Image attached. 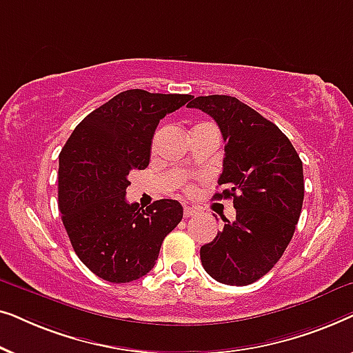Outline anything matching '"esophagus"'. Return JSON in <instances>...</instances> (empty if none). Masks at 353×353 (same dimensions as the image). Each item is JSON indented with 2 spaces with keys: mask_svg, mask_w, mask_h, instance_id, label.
Instances as JSON below:
<instances>
[{
  "mask_svg": "<svg viewBox=\"0 0 353 353\" xmlns=\"http://www.w3.org/2000/svg\"><path fill=\"white\" fill-rule=\"evenodd\" d=\"M192 215H196V209H192V207H185V210H183V216H185V219H190Z\"/></svg>",
  "mask_w": 353,
  "mask_h": 353,
  "instance_id": "34e87169",
  "label": "esophagus"
}]
</instances>
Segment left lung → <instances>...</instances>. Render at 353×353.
<instances>
[{"label": "left lung", "mask_w": 353, "mask_h": 353, "mask_svg": "<svg viewBox=\"0 0 353 353\" xmlns=\"http://www.w3.org/2000/svg\"><path fill=\"white\" fill-rule=\"evenodd\" d=\"M188 108L209 114L225 141L219 185L236 220L201 248L202 267L219 283L248 286L267 274L291 243L303 202L302 161L273 122L233 96H197Z\"/></svg>", "instance_id": "left-lung-1"}]
</instances>
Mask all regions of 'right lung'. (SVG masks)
I'll list each match as a JSON object with an SVG mask.
<instances>
[{
    "mask_svg": "<svg viewBox=\"0 0 353 353\" xmlns=\"http://www.w3.org/2000/svg\"><path fill=\"white\" fill-rule=\"evenodd\" d=\"M191 94L127 90L86 115L59 154V212L79 259L109 283H130L156 265L162 241L183 219L178 201L146 210L125 199L133 170H144L161 119Z\"/></svg>",
    "mask_w": 353,
    "mask_h": 353,
    "instance_id": "right-lung-1",
    "label": "right lung"
}]
</instances>
